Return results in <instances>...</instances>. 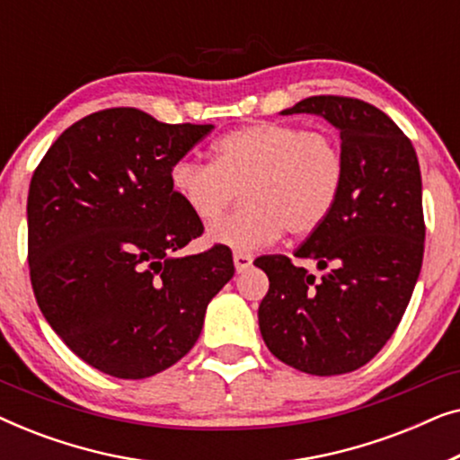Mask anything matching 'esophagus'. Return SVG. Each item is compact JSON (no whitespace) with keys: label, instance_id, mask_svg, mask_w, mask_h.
Masks as SVG:
<instances>
[{"label":"esophagus","instance_id":"esophagus-1","mask_svg":"<svg viewBox=\"0 0 460 460\" xmlns=\"http://www.w3.org/2000/svg\"><path fill=\"white\" fill-rule=\"evenodd\" d=\"M251 263H253V255H249V253H234V268H236L238 274L244 272V270H249Z\"/></svg>","mask_w":460,"mask_h":460}]
</instances>
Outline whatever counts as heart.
Returning <instances> with one entry per match:
<instances>
[{
    "label": "heart",
    "instance_id": "1",
    "mask_svg": "<svg viewBox=\"0 0 460 460\" xmlns=\"http://www.w3.org/2000/svg\"><path fill=\"white\" fill-rule=\"evenodd\" d=\"M345 184V156L335 137L293 123L263 121L213 144V163L180 159L169 186L194 217L211 222L236 197L244 205L211 224L207 238L244 253L282 232L307 236L335 211Z\"/></svg>",
    "mask_w": 460,
    "mask_h": 460
}]
</instances>
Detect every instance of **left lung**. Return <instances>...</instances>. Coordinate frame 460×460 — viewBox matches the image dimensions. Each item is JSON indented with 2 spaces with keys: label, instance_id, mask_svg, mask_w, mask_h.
<instances>
[{
  "label": "left lung",
  "instance_id": "8db88e82",
  "mask_svg": "<svg viewBox=\"0 0 460 460\" xmlns=\"http://www.w3.org/2000/svg\"><path fill=\"white\" fill-rule=\"evenodd\" d=\"M324 117L341 136L345 184L331 217L295 251L326 272L316 279L287 255H263L260 331L268 349L307 375L360 368L404 316L425 249L423 188L412 142L376 106L312 96L282 115Z\"/></svg>",
  "mask_w": 460,
  "mask_h": 460
}]
</instances>
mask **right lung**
<instances>
[{"instance_id": "1", "label": "right lung", "mask_w": 460, "mask_h": 460, "mask_svg": "<svg viewBox=\"0 0 460 460\" xmlns=\"http://www.w3.org/2000/svg\"><path fill=\"white\" fill-rule=\"evenodd\" d=\"M213 125H169L106 109L60 134L29 186V270L37 305L73 354L117 379H146L184 358L205 310L234 276L169 186V169Z\"/></svg>"}]
</instances>
